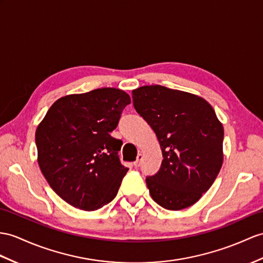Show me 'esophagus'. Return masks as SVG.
<instances>
[{
  "mask_svg": "<svg viewBox=\"0 0 263 263\" xmlns=\"http://www.w3.org/2000/svg\"><path fill=\"white\" fill-rule=\"evenodd\" d=\"M142 159H143V154L142 153H138L136 161L134 162V165H135V167H139L140 164H142Z\"/></svg>",
  "mask_w": 263,
  "mask_h": 263,
  "instance_id": "1",
  "label": "esophagus"
}]
</instances>
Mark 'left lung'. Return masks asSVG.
Instances as JSON below:
<instances>
[{
    "instance_id": "1",
    "label": "left lung",
    "mask_w": 263,
    "mask_h": 263,
    "mask_svg": "<svg viewBox=\"0 0 263 263\" xmlns=\"http://www.w3.org/2000/svg\"><path fill=\"white\" fill-rule=\"evenodd\" d=\"M132 93L134 107L156 134L164 157L157 174L146 178L152 198L171 211L192 206L222 167V123L200 96L159 85Z\"/></svg>"
}]
</instances>
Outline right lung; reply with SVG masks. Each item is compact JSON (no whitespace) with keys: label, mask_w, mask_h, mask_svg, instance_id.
Masks as SVG:
<instances>
[{"label":"right lung","mask_w":263,"mask_h":263,"mask_svg":"<svg viewBox=\"0 0 263 263\" xmlns=\"http://www.w3.org/2000/svg\"><path fill=\"white\" fill-rule=\"evenodd\" d=\"M129 95L100 88L58 99L37 125V164L63 201L96 211L112 201L128 168L120 164L123 142L110 136Z\"/></svg>","instance_id":"1"}]
</instances>
